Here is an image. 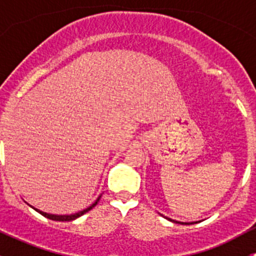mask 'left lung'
Returning a JSON list of instances; mask_svg holds the SVG:
<instances>
[{
    "mask_svg": "<svg viewBox=\"0 0 256 256\" xmlns=\"http://www.w3.org/2000/svg\"><path fill=\"white\" fill-rule=\"evenodd\" d=\"M168 220H172V219L168 218ZM172 222H174V223H180V222H176V220H172ZM180 224H193V223H180Z\"/></svg>",
    "mask_w": 256,
    "mask_h": 256,
    "instance_id": "8db88e82",
    "label": "left lung"
}]
</instances>
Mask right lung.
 Wrapping results in <instances>:
<instances>
[{
  "mask_svg": "<svg viewBox=\"0 0 256 256\" xmlns=\"http://www.w3.org/2000/svg\"><path fill=\"white\" fill-rule=\"evenodd\" d=\"M98 202H99V198H98V200H96V202H95L94 204H92V206H90L89 208L84 209V210L79 212V213L72 214V216H54V214H48V213H44V212L40 210V209H36V208H34V210H37L38 213H40V214H42V216H46V218H48V219H52V220H58V222H70V220H74V219L79 218L80 216H82V214H85V213H86V212H89L90 209H92V208H94L95 206L98 204Z\"/></svg>",
  "mask_w": 256,
  "mask_h": 256,
  "instance_id": "right-lung-1",
  "label": "right lung"
}]
</instances>
